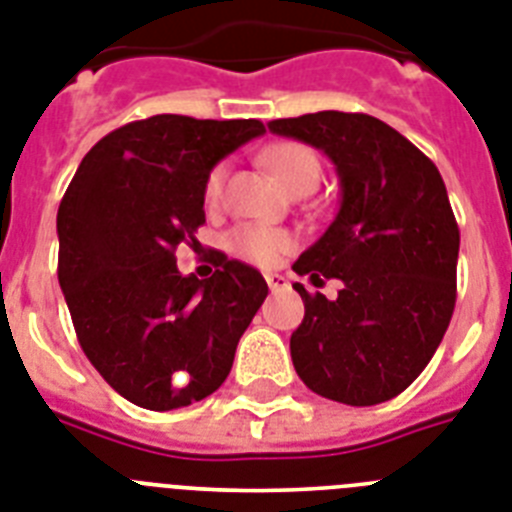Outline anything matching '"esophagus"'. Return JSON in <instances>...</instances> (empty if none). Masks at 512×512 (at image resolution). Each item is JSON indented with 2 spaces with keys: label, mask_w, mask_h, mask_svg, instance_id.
<instances>
[{
  "label": "esophagus",
  "mask_w": 512,
  "mask_h": 512,
  "mask_svg": "<svg viewBox=\"0 0 512 512\" xmlns=\"http://www.w3.org/2000/svg\"><path fill=\"white\" fill-rule=\"evenodd\" d=\"M266 285H269V290H272V293H277V290H285L287 287L285 274H277V272L266 274Z\"/></svg>",
  "instance_id": "esophagus-1"
}]
</instances>
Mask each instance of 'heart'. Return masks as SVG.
I'll return each mask as SVG.
<instances>
[{
  "label": "heart",
  "instance_id": "heart-1",
  "mask_svg": "<svg viewBox=\"0 0 512 512\" xmlns=\"http://www.w3.org/2000/svg\"><path fill=\"white\" fill-rule=\"evenodd\" d=\"M264 164L274 172V177L285 185L290 193L301 185H314L319 183V159L308 146L303 143H274L269 149H264L261 154ZM227 170L219 164L209 172V180H206V198L209 201H217L222 196V188H225ZM293 235L280 227L269 225H240L230 232L227 238V246L232 253H238L240 259L251 261V264L269 266L280 259L282 253H287L293 248Z\"/></svg>",
  "mask_w": 512,
  "mask_h": 512
}]
</instances>
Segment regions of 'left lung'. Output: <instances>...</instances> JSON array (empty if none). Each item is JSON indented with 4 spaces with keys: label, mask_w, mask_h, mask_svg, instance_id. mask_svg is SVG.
<instances>
[{
    "label": "left lung",
    "mask_w": 512,
    "mask_h": 512,
    "mask_svg": "<svg viewBox=\"0 0 512 512\" xmlns=\"http://www.w3.org/2000/svg\"><path fill=\"white\" fill-rule=\"evenodd\" d=\"M324 151L340 211L293 269L340 280L335 301L301 282L306 316L290 356L308 390L345 405L392 400L432 361L455 308L460 230L434 162L387 122L358 112L272 120Z\"/></svg>",
    "instance_id": "left-lung-1"
}]
</instances>
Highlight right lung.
<instances>
[{
  "instance_id": "right-lung-1",
  "label": "right lung",
  "mask_w": 512,
  "mask_h": 512,
  "mask_svg": "<svg viewBox=\"0 0 512 512\" xmlns=\"http://www.w3.org/2000/svg\"><path fill=\"white\" fill-rule=\"evenodd\" d=\"M264 133L259 120L154 114L104 135L57 211L59 287L80 348L114 392L172 411L222 387L269 287L214 251V274L183 277L175 251L198 240L219 159Z\"/></svg>"
}]
</instances>
